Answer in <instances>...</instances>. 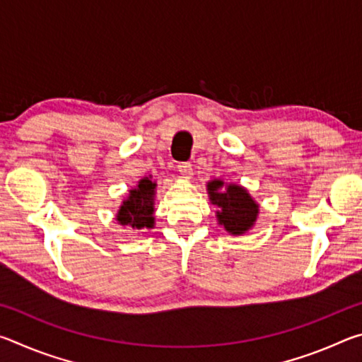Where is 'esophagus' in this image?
<instances>
[{
    "label": "esophagus",
    "instance_id": "esophagus-1",
    "mask_svg": "<svg viewBox=\"0 0 362 362\" xmlns=\"http://www.w3.org/2000/svg\"><path fill=\"white\" fill-rule=\"evenodd\" d=\"M177 169H179V173L185 177V179H189V177L193 175V168H192V163L188 161H183V163H179V166H177Z\"/></svg>",
    "mask_w": 362,
    "mask_h": 362
}]
</instances>
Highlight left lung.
Listing matches in <instances>:
<instances>
[{"label":"left lung","instance_id":"8db88e82","mask_svg":"<svg viewBox=\"0 0 362 362\" xmlns=\"http://www.w3.org/2000/svg\"><path fill=\"white\" fill-rule=\"evenodd\" d=\"M223 187L222 180H212L207 183L212 204L218 207L217 218L220 225L231 235H243L254 225L259 206L250 198V194L240 185Z\"/></svg>","mask_w":362,"mask_h":362}]
</instances>
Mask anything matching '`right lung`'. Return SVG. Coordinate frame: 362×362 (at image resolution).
I'll use <instances>...</instances> for the list:
<instances>
[{
  "label": "right lung",
  "mask_w": 362,
  "mask_h": 362,
  "mask_svg": "<svg viewBox=\"0 0 362 362\" xmlns=\"http://www.w3.org/2000/svg\"><path fill=\"white\" fill-rule=\"evenodd\" d=\"M156 183L150 177H145L139 182V187L129 192V198L122 203L116 220L121 225H131L132 228H151L155 223L153 217V199H155Z\"/></svg>",
  "instance_id": "1"
}]
</instances>
